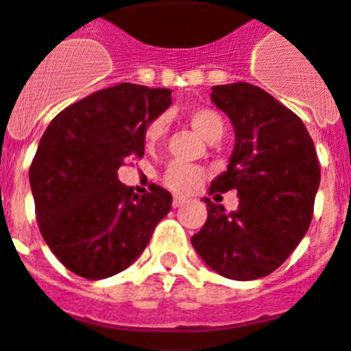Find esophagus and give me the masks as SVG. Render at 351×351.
<instances>
[{
	"instance_id": "34e87169",
	"label": "esophagus",
	"mask_w": 351,
	"mask_h": 351,
	"mask_svg": "<svg viewBox=\"0 0 351 351\" xmlns=\"http://www.w3.org/2000/svg\"><path fill=\"white\" fill-rule=\"evenodd\" d=\"M187 198L186 197H180V195H175L173 197V208H180L182 204H186Z\"/></svg>"
}]
</instances>
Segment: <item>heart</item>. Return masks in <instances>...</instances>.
<instances>
[{"label": "heart", "instance_id": "obj_1", "mask_svg": "<svg viewBox=\"0 0 351 351\" xmlns=\"http://www.w3.org/2000/svg\"><path fill=\"white\" fill-rule=\"evenodd\" d=\"M187 121L191 127L206 138L208 142H217L222 138L226 131L224 118L220 117L211 107H193L187 111ZM167 131V121L164 117H156L149 121L143 129V140L147 147H153L165 136ZM206 178V169L200 165L186 164V162H171L165 171L162 173V184L167 189L176 193H189L200 186V182Z\"/></svg>", "mask_w": 351, "mask_h": 351}]
</instances>
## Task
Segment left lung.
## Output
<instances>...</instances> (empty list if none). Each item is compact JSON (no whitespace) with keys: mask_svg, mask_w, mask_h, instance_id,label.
I'll list each match as a JSON object with an SVG mask.
<instances>
[{"mask_svg":"<svg viewBox=\"0 0 351 351\" xmlns=\"http://www.w3.org/2000/svg\"><path fill=\"white\" fill-rule=\"evenodd\" d=\"M211 100L237 134L228 171L213 180L211 195L237 191L240 202L228 213L204 198L208 220L191 244L222 277L255 280L275 271L310 228L321 165L302 120L261 87L215 85Z\"/></svg>","mask_w":351,"mask_h":351,"instance_id":"1","label":"left lung"}]
</instances>
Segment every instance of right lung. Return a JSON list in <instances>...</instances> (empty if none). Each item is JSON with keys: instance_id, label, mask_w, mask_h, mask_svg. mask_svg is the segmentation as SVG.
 <instances>
[{"instance_id": "obj_1", "label": "right lung", "mask_w": 351, "mask_h": 351, "mask_svg": "<svg viewBox=\"0 0 351 351\" xmlns=\"http://www.w3.org/2000/svg\"><path fill=\"white\" fill-rule=\"evenodd\" d=\"M171 106L169 89L120 84L65 107L49 123L29 169L38 228L69 271L89 280L131 266L171 211V193L134 195L118 180L143 156V129Z\"/></svg>"}]
</instances>
